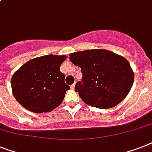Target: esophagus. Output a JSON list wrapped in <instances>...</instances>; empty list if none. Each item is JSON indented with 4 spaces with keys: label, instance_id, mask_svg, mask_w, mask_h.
Listing matches in <instances>:
<instances>
[{
    "label": "esophagus",
    "instance_id": "esophagus-1",
    "mask_svg": "<svg viewBox=\"0 0 152 152\" xmlns=\"http://www.w3.org/2000/svg\"><path fill=\"white\" fill-rule=\"evenodd\" d=\"M75 86H76V83H73V84L72 85H71V89H72V90H74V89H75Z\"/></svg>",
    "mask_w": 152,
    "mask_h": 152
}]
</instances>
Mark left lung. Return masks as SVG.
<instances>
[{
  "instance_id": "1",
  "label": "left lung",
  "mask_w": 152,
  "mask_h": 152,
  "mask_svg": "<svg viewBox=\"0 0 152 152\" xmlns=\"http://www.w3.org/2000/svg\"><path fill=\"white\" fill-rule=\"evenodd\" d=\"M69 59L81 68L83 80L76 83L75 91L86 104L112 108L130 91L134 73L124 57L104 49H91L72 53Z\"/></svg>"
}]
</instances>
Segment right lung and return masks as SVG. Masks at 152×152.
I'll use <instances>...</instances> for the list:
<instances>
[{"instance_id":"add662e5","label":"right lung","mask_w":152,"mask_h":152,"mask_svg":"<svg viewBox=\"0 0 152 152\" xmlns=\"http://www.w3.org/2000/svg\"><path fill=\"white\" fill-rule=\"evenodd\" d=\"M65 55H48L31 59L12 77V94L25 108L35 113L50 112L63 102L69 90L60 71Z\"/></svg>"}]
</instances>
